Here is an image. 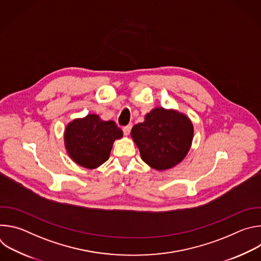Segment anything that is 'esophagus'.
<instances>
[{"instance_id": "esophagus-1", "label": "esophagus", "mask_w": 261, "mask_h": 261, "mask_svg": "<svg viewBox=\"0 0 261 261\" xmlns=\"http://www.w3.org/2000/svg\"><path fill=\"white\" fill-rule=\"evenodd\" d=\"M131 128H132V125H128V126H126V127L123 128V132H124V135H125V136H128V135L130 134Z\"/></svg>"}]
</instances>
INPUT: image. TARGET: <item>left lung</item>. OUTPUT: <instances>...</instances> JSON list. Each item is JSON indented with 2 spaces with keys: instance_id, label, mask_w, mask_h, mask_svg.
I'll use <instances>...</instances> for the list:
<instances>
[{
  "instance_id": "obj_1",
  "label": "left lung",
  "mask_w": 261,
  "mask_h": 261,
  "mask_svg": "<svg viewBox=\"0 0 261 261\" xmlns=\"http://www.w3.org/2000/svg\"><path fill=\"white\" fill-rule=\"evenodd\" d=\"M191 120L175 109L156 107L133 126L131 137L141 159L150 167L163 171L180 163L192 145Z\"/></svg>"
}]
</instances>
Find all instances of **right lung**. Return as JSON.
I'll return each instance as SVG.
<instances>
[{
  "label": "right lung",
  "mask_w": 261,
  "mask_h": 261,
  "mask_svg": "<svg viewBox=\"0 0 261 261\" xmlns=\"http://www.w3.org/2000/svg\"><path fill=\"white\" fill-rule=\"evenodd\" d=\"M123 131L114 121H103L96 114L74 119L65 128L64 143L67 154L77 165L95 169L106 162Z\"/></svg>",
  "instance_id": "right-lung-1"
}]
</instances>
